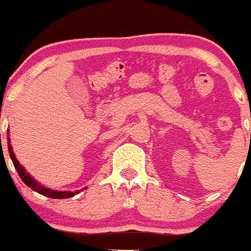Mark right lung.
I'll list each match as a JSON object with an SVG mask.
<instances>
[{
  "label": "right lung",
  "instance_id": "right-lung-1",
  "mask_svg": "<svg viewBox=\"0 0 251 251\" xmlns=\"http://www.w3.org/2000/svg\"><path fill=\"white\" fill-rule=\"evenodd\" d=\"M8 130H7V145H8V153H10V157L12 159V163L16 168L17 174H19L20 178L22 179V182L27 185L31 190H34L36 191L37 194L40 195H44L46 197H50V199H69V197H73L75 196L76 194H79V191H57V190H52V188H48L45 187L44 185L39 183L34 177L31 176L28 172H26V170L20 165V162L17 161L16 156H15V153L12 151V146L10 143V137H8ZM86 188V187H85Z\"/></svg>",
  "mask_w": 251,
  "mask_h": 251
}]
</instances>
